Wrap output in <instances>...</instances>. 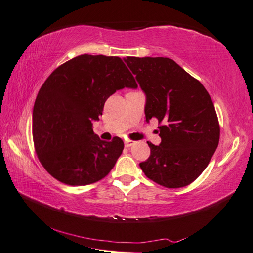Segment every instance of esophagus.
Masks as SVG:
<instances>
[{
    "label": "esophagus",
    "instance_id": "obj_1",
    "mask_svg": "<svg viewBox=\"0 0 253 253\" xmlns=\"http://www.w3.org/2000/svg\"><path fill=\"white\" fill-rule=\"evenodd\" d=\"M133 143H135V142H133V141H131V140H128V141H125V147L126 148H129V147H131L132 146V144Z\"/></svg>",
    "mask_w": 253,
    "mask_h": 253
}]
</instances>
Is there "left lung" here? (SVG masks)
Listing matches in <instances>:
<instances>
[{
  "mask_svg": "<svg viewBox=\"0 0 253 253\" xmlns=\"http://www.w3.org/2000/svg\"><path fill=\"white\" fill-rule=\"evenodd\" d=\"M124 61L146 94L144 114L157 118L161 143L148 142L151 154L140 168L166 188L191 184L206 169L218 146L219 125L211 96L202 84L168 57Z\"/></svg>",
  "mask_w": 253,
  "mask_h": 253,
  "instance_id": "8db88e82",
  "label": "left lung"
}]
</instances>
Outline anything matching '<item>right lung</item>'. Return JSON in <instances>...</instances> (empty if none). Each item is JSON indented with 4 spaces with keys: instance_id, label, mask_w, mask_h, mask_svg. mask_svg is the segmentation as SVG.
I'll return each mask as SVG.
<instances>
[{
    "instance_id": "1",
    "label": "right lung",
    "mask_w": 253,
    "mask_h": 253,
    "mask_svg": "<svg viewBox=\"0 0 253 253\" xmlns=\"http://www.w3.org/2000/svg\"><path fill=\"white\" fill-rule=\"evenodd\" d=\"M138 87L122 58L83 54L64 63L42 84L32 113V136L42 166L58 181L85 186L114 168L124 142L101 140L92 129L110 95Z\"/></svg>"
}]
</instances>
